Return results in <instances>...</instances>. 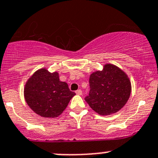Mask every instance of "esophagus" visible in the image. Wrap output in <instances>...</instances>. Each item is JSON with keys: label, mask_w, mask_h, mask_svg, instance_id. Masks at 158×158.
I'll list each match as a JSON object with an SVG mask.
<instances>
[{"label": "esophagus", "mask_w": 158, "mask_h": 158, "mask_svg": "<svg viewBox=\"0 0 158 158\" xmlns=\"http://www.w3.org/2000/svg\"><path fill=\"white\" fill-rule=\"evenodd\" d=\"M76 94H77V95H82V90L78 89V90H76Z\"/></svg>", "instance_id": "34e87169"}]
</instances>
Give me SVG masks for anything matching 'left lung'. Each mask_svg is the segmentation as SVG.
<instances>
[{
  "mask_svg": "<svg viewBox=\"0 0 158 158\" xmlns=\"http://www.w3.org/2000/svg\"><path fill=\"white\" fill-rule=\"evenodd\" d=\"M90 91L85 100L99 115H110L121 110L129 99L131 83L127 75L113 64L89 76Z\"/></svg>",
  "mask_w": 158,
  "mask_h": 158,
  "instance_id": "8db88e82",
  "label": "left lung"
}]
</instances>
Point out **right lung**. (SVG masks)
Here are the masks:
<instances>
[{"label": "right lung", "mask_w": 158, "mask_h": 158, "mask_svg": "<svg viewBox=\"0 0 158 158\" xmlns=\"http://www.w3.org/2000/svg\"><path fill=\"white\" fill-rule=\"evenodd\" d=\"M75 95L66 82L59 81L57 72L50 73L45 68L34 73L24 88V99L28 106L45 118L58 117L62 114Z\"/></svg>", "instance_id": "obj_1"}]
</instances>
